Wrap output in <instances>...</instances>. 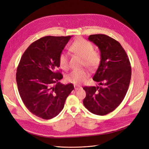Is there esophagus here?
<instances>
[{"mask_svg":"<svg viewBox=\"0 0 149 149\" xmlns=\"http://www.w3.org/2000/svg\"><path fill=\"white\" fill-rule=\"evenodd\" d=\"M74 89L76 90V91H77V90H79V89H81L82 88L81 86H74Z\"/></svg>","mask_w":149,"mask_h":149,"instance_id":"34e87169","label":"esophagus"}]
</instances>
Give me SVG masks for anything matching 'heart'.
I'll list each match as a JSON object with an SVG mask.
<instances>
[{
  "label": "heart",
  "mask_w": 149,
  "mask_h": 149,
  "mask_svg": "<svg viewBox=\"0 0 149 149\" xmlns=\"http://www.w3.org/2000/svg\"><path fill=\"white\" fill-rule=\"evenodd\" d=\"M69 50L70 52L82 58L83 65L90 70L95 68L100 62V54L94 51V45L86 39H78L74 40L70 45ZM59 64L63 70L68 68V57L66 54L61 53L60 55ZM88 76V73L84 70H76L67 74L66 79L73 84H80L86 81Z\"/></svg>",
  "instance_id": "heart-1"
}]
</instances>
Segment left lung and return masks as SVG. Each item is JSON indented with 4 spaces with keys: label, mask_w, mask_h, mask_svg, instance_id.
I'll return each instance as SVG.
<instances>
[{
    "label": "left lung",
    "mask_w": 149,
    "mask_h": 149,
    "mask_svg": "<svg viewBox=\"0 0 149 149\" xmlns=\"http://www.w3.org/2000/svg\"><path fill=\"white\" fill-rule=\"evenodd\" d=\"M89 40L98 47L100 62L93 80L100 86H85L84 107L92 113L105 115L115 110L126 94L131 77L130 60L121 45L105 34H92Z\"/></svg>",
    "instance_id": "obj_1"
}]
</instances>
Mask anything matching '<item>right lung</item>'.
<instances>
[{
  "label": "right lung",
  "instance_id": "1",
  "mask_svg": "<svg viewBox=\"0 0 149 149\" xmlns=\"http://www.w3.org/2000/svg\"><path fill=\"white\" fill-rule=\"evenodd\" d=\"M72 36H45L31 44L23 54L17 70L16 79L24 105L34 115L44 120L57 116L72 84H63V75L56 71L59 57Z\"/></svg>",
  "mask_w": 149,
  "mask_h": 149
}]
</instances>
